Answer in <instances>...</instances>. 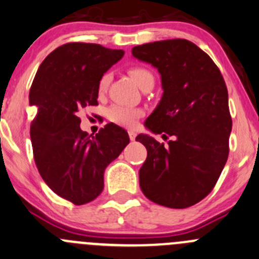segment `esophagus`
<instances>
[{"mask_svg": "<svg viewBox=\"0 0 259 259\" xmlns=\"http://www.w3.org/2000/svg\"><path fill=\"white\" fill-rule=\"evenodd\" d=\"M128 136H130V140H131V141H135V139H136V132L128 131Z\"/></svg>", "mask_w": 259, "mask_h": 259, "instance_id": "esophagus-1", "label": "esophagus"}]
</instances>
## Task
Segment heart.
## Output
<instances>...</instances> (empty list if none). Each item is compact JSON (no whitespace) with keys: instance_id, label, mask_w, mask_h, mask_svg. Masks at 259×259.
<instances>
[{"instance_id":"heart-1","label":"heart","mask_w":259,"mask_h":259,"mask_svg":"<svg viewBox=\"0 0 259 259\" xmlns=\"http://www.w3.org/2000/svg\"><path fill=\"white\" fill-rule=\"evenodd\" d=\"M130 75L134 78L135 82L140 86V88H144L145 85H147L149 82H154V75H152L151 71L146 67H141V66H136V67L130 68ZM110 83V73L105 72L100 76L99 81H98V93L100 95L105 94L109 88ZM144 112L141 109H137V108L132 107H125V105L120 104H114L112 107L108 108L107 110V118L110 122L115 123L118 125H122V127H128L132 128L136 125L137 120L142 117Z\"/></svg>"}]
</instances>
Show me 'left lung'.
<instances>
[{"label": "left lung", "instance_id": "left-lung-1", "mask_svg": "<svg viewBox=\"0 0 259 259\" xmlns=\"http://www.w3.org/2000/svg\"><path fill=\"white\" fill-rule=\"evenodd\" d=\"M132 54L157 68L164 89L145 125L173 137L166 147L147 135L136 137L147 150L141 191L157 205L191 207L212 191L228 160L233 120L226 83L210 56L187 39L142 44Z\"/></svg>", "mask_w": 259, "mask_h": 259}]
</instances>
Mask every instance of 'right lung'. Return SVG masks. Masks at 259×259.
Instances as JSON below:
<instances>
[{"label": "right lung", "instance_id": "1", "mask_svg": "<svg viewBox=\"0 0 259 259\" xmlns=\"http://www.w3.org/2000/svg\"><path fill=\"white\" fill-rule=\"evenodd\" d=\"M122 49L94 43H66L39 66L29 94L38 108L30 124L34 161L47 186L80 206L104 188V170L130 142L114 123L95 136L81 131L77 113L98 105V81L123 57Z\"/></svg>", "mask_w": 259, "mask_h": 259}]
</instances>
